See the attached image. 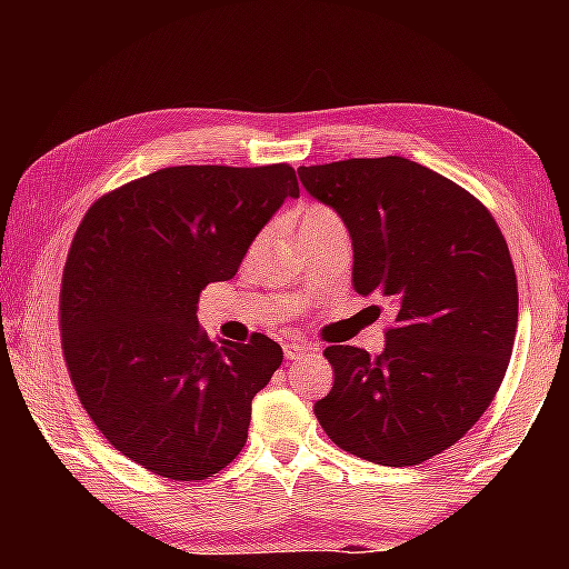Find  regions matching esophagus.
<instances>
[{
  "label": "esophagus",
  "mask_w": 569,
  "mask_h": 569,
  "mask_svg": "<svg viewBox=\"0 0 569 569\" xmlns=\"http://www.w3.org/2000/svg\"><path fill=\"white\" fill-rule=\"evenodd\" d=\"M306 351H311V346H306V343H286L283 346V356L288 361H296L298 356H303Z\"/></svg>",
  "instance_id": "esophagus-1"
}]
</instances>
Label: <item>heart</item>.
Segmentation results:
<instances>
[{"mask_svg": "<svg viewBox=\"0 0 569 569\" xmlns=\"http://www.w3.org/2000/svg\"><path fill=\"white\" fill-rule=\"evenodd\" d=\"M331 223H341L339 216H336L331 208L306 206L301 210V223H298V228H316V226H331Z\"/></svg>", "mask_w": 569, "mask_h": 569, "instance_id": "obj_1", "label": "heart"}]
</instances>
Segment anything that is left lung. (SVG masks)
Listing matches in <instances>:
<instances>
[{"label":"left lung","mask_w":569,"mask_h":569,"mask_svg":"<svg viewBox=\"0 0 569 569\" xmlns=\"http://www.w3.org/2000/svg\"><path fill=\"white\" fill-rule=\"evenodd\" d=\"M298 178L349 228L356 293L397 313L379 356L323 351L333 387L316 419L349 455L421 465L475 427L507 373L519 306L507 240L471 192L407 158L326 162Z\"/></svg>","instance_id":"1"}]
</instances>
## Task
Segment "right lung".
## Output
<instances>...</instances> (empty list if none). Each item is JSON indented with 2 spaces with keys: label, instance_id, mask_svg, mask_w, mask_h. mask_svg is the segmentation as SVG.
Here are the masks:
<instances>
[{
  "label": "right lung",
  "instance_id": "1",
  "mask_svg": "<svg viewBox=\"0 0 569 569\" xmlns=\"http://www.w3.org/2000/svg\"><path fill=\"white\" fill-rule=\"evenodd\" d=\"M286 198L288 162L162 168L104 192L77 228L60 288L67 371L102 437L152 475L208 479L246 447L250 401L283 351L266 333L213 343L198 296L236 276Z\"/></svg>",
  "mask_w": 569,
  "mask_h": 569
}]
</instances>
